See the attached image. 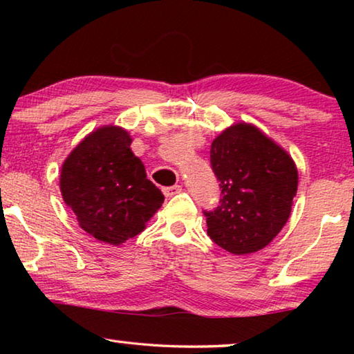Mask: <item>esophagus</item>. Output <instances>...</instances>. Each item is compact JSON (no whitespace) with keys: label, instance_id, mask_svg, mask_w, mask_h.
I'll use <instances>...</instances> for the list:
<instances>
[{"label":"esophagus","instance_id":"obj_1","mask_svg":"<svg viewBox=\"0 0 354 354\" xmlns=\"http://www.w3.org/2000/svg\"><path fill=\"white\" fill-rule=\"evenodd\" d=\"M181 190H183L181 185H171V187H165V189H162L164 195L167 196V198H170V196L179 194V192H181Z\"/></svg>","mask_w":354,"mask_h":354}]
</instances>
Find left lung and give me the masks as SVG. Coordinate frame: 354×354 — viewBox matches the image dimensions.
<instances>
[{
  "label": "left lung",
  "mask_w": 354,
  "mask_h": 354,
  "mask_svg": "<svg viewBox=\"0 0 354 354\" xmlns=\"http://www.w3.org/2000/svg\"><path fill=\"white\" fill-rule=\"evenodd\" d=\"M211 165L221 200L205 212L207 236L236 256L266 248L290 217L298 187L292 156L254 124L239 122L214 139Z\"/></svg>",
  "instance_id": "8db88e82"
}]
</instances>
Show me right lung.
<instances>
[{"label": "right lung", "mask_w": 354, "mask_h": 354, "mask_svg": "<svg viewBox=\"0 0 354 354\" xmlns=\"http://www.w3.org/2000/svg\"><path fill=\"white\" fill-rule=\"evenodd\" d=\"M131 143L124 128L100 127L71 149L59 179L65 205L82 230L115 247L145 230L164 203Z\"/></svg>", "instance_id": "add662e5"}]
</instances>
